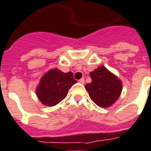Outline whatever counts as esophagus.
I'll use <instances>...</instances> for the list:
<instances>
[{
	"mask_svg": "<svg viewBox=\"0 0 151 151\" xmlns=\"http://www.w3.org/2000/svg\"><path fill=\"white\" fill-rule=\"evenodd\" d=\"M79 83H81V84H84V83H85V79L81 78L80 80H79Z\"/></svg>",
	"mask_w": 151,
	"mask_h": 151,
	"instance_id": "obj_1",
	"label": "esophagus"
}]
</instances>
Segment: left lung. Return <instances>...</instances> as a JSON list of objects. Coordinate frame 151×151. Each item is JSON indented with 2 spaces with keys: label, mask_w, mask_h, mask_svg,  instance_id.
Instances as JSON below:
<instances>
[{
  "label": "left lung",
  "mask_w": 151,
  "mask_h": 151,
  "mask_svg": "<svg viewBox=\"0 0 151 151\" xmlns=\"http://www.w3.org/2000/svg\"><path fill=\"white\" fill-rule=\"evenodd\" d=\"M90 76L91 83H87L85 88L92 101L101 108L114 105L123 90L122 81L105 66H99Z\"/></svg>",
  "instance_id": "1"
}]
</instances>
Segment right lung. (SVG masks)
<instances>
[{
  "label": "right lung",
  "mask_w": 151,
  "mask_h": 151,
  "mask_svg": "<svg viewBox=\"0 0 151 151\" xmlns=\"http://www.w3.org/2000/svg\"><path fill=\"white\" fill-rule=\"evenodd\" d=\"M76 83L72 72L64 73L56 68H52L41 78L36 94L42 105L51 107L63 101L68 89Z\"/></svg>",
  "instance_id": "right-lung-1"
}]
</instances>
